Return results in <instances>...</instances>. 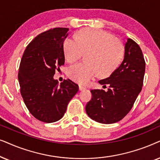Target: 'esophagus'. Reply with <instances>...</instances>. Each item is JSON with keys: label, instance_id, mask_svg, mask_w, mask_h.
<instances>
[{"label": "esophagus", "instance_id": "obj_1", "mask_svg": "<svg viewBox=\"0 0 160 160\" xmlns=\"http://www.w3.org/2000/svg\"><path fill=\"white\" fill-rule=\"evenodd\" d=\"M86 89V87L84 86H79V90L80 91H83Z\"/></svg>", "mask_w": 160, "mask_h": 160}]
</instances>
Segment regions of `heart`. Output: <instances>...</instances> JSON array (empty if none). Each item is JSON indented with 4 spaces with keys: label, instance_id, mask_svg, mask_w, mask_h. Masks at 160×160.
<instances>
[{
    "label": "heart",
    "instance_id": "b5f03b06",
    "mask_svg": "<svg viewBox=\"0 0 160 160\" xmlns=\"http://www.w3.org/2000/svg\"><path fill=\"white\" fill-rule=\"evenodd\" d=\"M63 52L69 63L75 62L82 54L86 55V64L77 63L68 69V76L72 80L86 84L97 74L106 78L113 73L123 60L124 48L108 32L85 28L75 34L74 39L67 38L63 41Z\"/></svg>",
    "mask_w": 160,
    "mask_h": 160
}]
</instances>
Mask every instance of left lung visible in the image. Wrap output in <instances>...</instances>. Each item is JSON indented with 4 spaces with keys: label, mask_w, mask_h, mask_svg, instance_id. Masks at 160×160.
I'll list each match as a JSON object with an SVG mask.
<instances>
[{
    "label": "left lung",
    "mask_w": 160,
    "mask_h": 160,
    "mask_svg": "<svg viewBox=\"0 0 160 160\" xmlns=\"http://www.w3.org/2000/svg\"><path fill=\"white\" fill-rule=\"evenodd\" d=\"M145 69L141 49L132 39H127L122 63L109 78L99 81L104 86H109L108 91H91L92 97L86 106L88 116L106 124L124 118L142 90Z\"/></svg>",
    "instance_id": "left-lung-1"
}]
</instances>
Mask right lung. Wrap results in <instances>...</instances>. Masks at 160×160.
<instances>
[{
    "label": "right lung",
    "mask_w": 160,
    "mask_h": 160,
    "mask_svg": "<svg viewBox=\"0 0 160 160\" xmlns=\"http://www.w3.org/2000/svg\"><path fill=\"white\" fill-rule=\"evenodd\" d=\"M68 31L67 28H55L39 34L28 44L20 61V93L29 112L42 122L60 120L79 90L69 79L60 85L53 79L64 64L63 43Z\"/></svg>",
    "instance_id": "right-lung-1"
}]
</instances>
